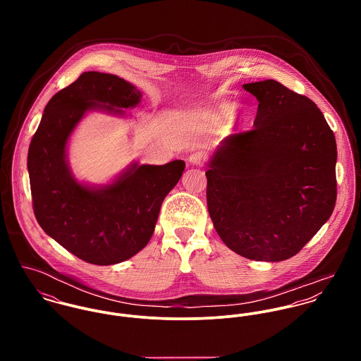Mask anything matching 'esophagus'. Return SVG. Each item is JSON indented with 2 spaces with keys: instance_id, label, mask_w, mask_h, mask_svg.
Masks as SVG:
<instances>
[{
  "instance_id": "esophagus-1",
  "label": "esophagus",
  "mask_w": 361,
  "mask_h": 361,
  "mask_svg": "<svg viewBox=\"0 0 361 361\" xmlns=\"http://www.w3.org/2000/svg\"><path fill=\"white\" fill-rule=\"evenodd\" d=\"M207 154L204 152L199 150V152H195L192 153L189 157V161L193 164V165H203L206 162Z\"/></svg>"
}]
</instances>
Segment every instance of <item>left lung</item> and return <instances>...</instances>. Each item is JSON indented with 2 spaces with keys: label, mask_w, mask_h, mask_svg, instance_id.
I'll list each match as a JSON object with an SVG mask.
<instances>
[{
  "label": "left lung",
  "mask_w": 361,
  "mask_h": 361,
  "mask_svg": "<svg viewBox=\"0 0 361 361\" xmlns=\"http://www.w3.org/2000/svg\"><path fill=\"white\" fill-rule=\"evenodd\" d=\"M255 128L231 135L207 169V207L222 242L256 261L298 255L336 202V142L309 97L272 79L243 85Z\"/></svg>",
  "instance_id": "left-lung-1"
}]
</instances>
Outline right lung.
I'll use <instances>...</instances> for the list:
<instances>
[{
  "mask_svg": "<svg viewBox=\"0 0 361 361\" xmlns=\"http://www.w3.org/2000/svg\"><path fill=\"white\" fill-rule=\"evenodd\" d=\"M140 97L142 93L119 76L85 72L52 96L29 146L27 169L37 222L62 247L90 264H118L145 249L165 196L185 169L182 159L133 165L99 190L78 183L71 175L65 147L85 112L93 108L121 112L118 108L135 106Z\"/></svg>",
  "mask_w": 361,
  "mask_h": 361,
  "instance_id": "obj_1",
  "label": "right lung"
}]
</instances>
